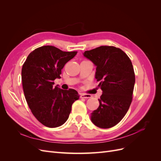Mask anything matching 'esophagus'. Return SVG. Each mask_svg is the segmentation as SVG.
Here are the masks:
<instances>
[{
  "label": "esophagus",
  "mask_w": 161,
  "mask_h": 161,
  "mask_svg": "<svg viewBox=\"0 0 161 161\" xmlns=\"http://www.w3.org/2000/svg\"><path fill=\"white\" fill-rule=\"evenodd\" d=\"M92 97L91 95L90 94H85V93H80V98H84V99H88V98H91Z\"/></svg>",
  "instance_id": "1"
}]
</instances>
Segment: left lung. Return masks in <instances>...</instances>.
Returning a JSON list of instances; mask_svg holds the SVG:
<instances>
[{
	"instance_id": "obj_1",
	"label": "left lung",
	"mask_w": 161,
	"mask_h": 161,
	"mask_svg": "<svg viewBox=\"0 0 161 161\" xmlns=\"http://www.w3.org/2000/svg\"><path fill=\"white\" fill-rule=\"evenodd\" d=\"M84 56L97 66L95 79L103 91L99 106L91 114V121L101 128L118 124L127 113L132 101L135 84L130 58L118 47L102 46L85 51Z\"/></svg>"
}]
</instances>
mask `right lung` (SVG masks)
I'll return each instance as SVG.
<instances>
[{
    "instance_id": "obj_1",
    "label": "right lung",
    "mask_w": 161,
    "mask_h": 161,
    "mask_svg": "<svg viewBox=\"0 0 161 161\" xmlns=\"http://www.w3.org/2000/svg\"><path fill=\"white\" fill-rule=\"evenodd\" d=\"M77 52H64L52 46L36 48L27 56L22 67L24 95L33 115L48 128L64 124L69 117L72 103L79 99L72 89L54 86L62 69Z\"/></svg>"
}]
</instances>
